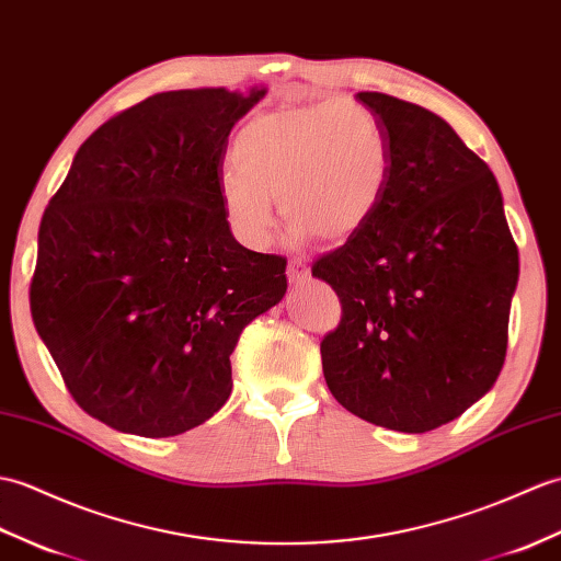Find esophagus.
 I'll return each instance as SVG.
<instances>
[{
	"label": "esophagus",
	"instance_id": "1",
	"mask_svg": "<svg viewBox=\"0 0 561 561\" xmlns=\"http://www.w3.org/2000/svg\"><path fill=\"white\" fill-rule=\"evenodd\" d=\"M286 277H289L291 284H301V282H306L310 277V265L306 263V260H301V257H294L291 263H289V267H286Z\"/></svg>",
	"mask_w": 561,
	"mask_h": 561
}]
</instances>
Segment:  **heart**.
Here are the masks:
<instances>
[{"instance_id": "obj_1", "label": "heart", "mask_w": 561, "mask_h": 561, "mask_svg": "<svg viewBox=\"0 0 561 561\" xmlns=\"http://www.w3.org/2000/svg\"><path fill=\"white\" fill-rule=\"evenodd\" d=\"M389 179V142L377 116L336 98L260 114L233 142V164L219 176V198L233 233L265 249L277 229L275 203L294 225L340 243L368 225Z\"/></svg>"}]
</instances>
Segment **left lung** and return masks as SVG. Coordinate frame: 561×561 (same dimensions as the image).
I'll return each mask as SVG.
<instances>
[{
  "label": "left lung",
  "instance_id": "1",
  "mask_svg": "<svg viewBox=\"0 0 561 561\" xmlns=\"http://www.w3.org/2000/svg\"><path fill=\"white\" fill-rule=\"evenodd\" d=\"M356 100L387 136L389 179L368 225L312 265L342 301L322 373L358 419L427 433L497 380L518 249L497 179L442 116L385 93Z\"/></svg>",
  "mask_w": 561,
  "mask_h": 561
}]
</instances>
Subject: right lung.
<instances>
[{"instance_id": "add662e5", "label": "right lung", "mask_w": 561, "mask_h": 561, "mask_svg": "<svg viewBox=\"0 0 561 561\" xmlns=\"http://www.w3.org/2000/svg\"><path fill=\"white\" fill-rule=\"evenodd\" d=\"M169 90L81 148L37 231L35 330L88 415L172 437L231 394L245 324L286 294V260L243 249L219 176L233 124L265 98Z\"/></svg>"}]
</instances>
